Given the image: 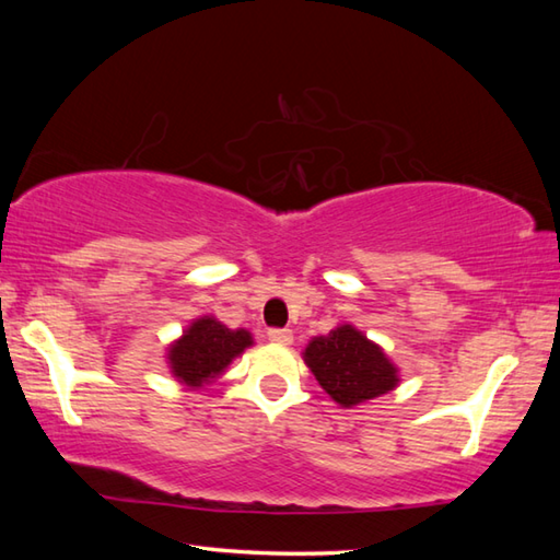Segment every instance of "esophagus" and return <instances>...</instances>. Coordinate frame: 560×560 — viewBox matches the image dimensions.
I'll list each match as a JSON object with an SVG mask.
<instances>
[{"mask_svg": "<svg viewBox=\"0 0 560 560\" xmlns=\"http://www.w3.org/2000/svg\"><path fill=\"white\" fill-rule=\"evenodd\" d=\"M267 337L273 343H283V347H289V343L293 341V331L291 329H281V327H271L267 331Z\"/></svg>", "mask_w": 560, "mask_h": 560, "instance_id": "1", "label": "esophagus"}]
</instances>
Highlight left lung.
Segmentation results:
<instances>
[{"label": "left lung", "mask_w": 560, "mask_h": 560, "mask_svg": "<svg viewBox=\"0 0 560 560\" xmlns=\"http://www.w3.org/2000/svg\"><path fill=\"white\" fill-rule=\"evenodd\" d=\"M305 363L341 407L380 397L397 385V368L385 359L383 349L351 325H341L307 343Z\"/></svg>", "instance_id": "left-lung-1"}]
</instances>
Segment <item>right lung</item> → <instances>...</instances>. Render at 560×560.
<instances>
[{"mask_svg":"<svg viewBox=\"0 0 560 560\" xmlns=\"http://www.w3.org/2000/svg\"><path fill=\"white\" fill-rule=\"evenodd\" d=\"M253 337L245 329H229L213 317H201L185 331L180 341L173 343L168 353L173 375L185 385H201L223 373L237 353H243Z\"/></svg>","mask_w":560,"mask_h":560,"instance_id":"1","label":"right lung"}]
</instances>
